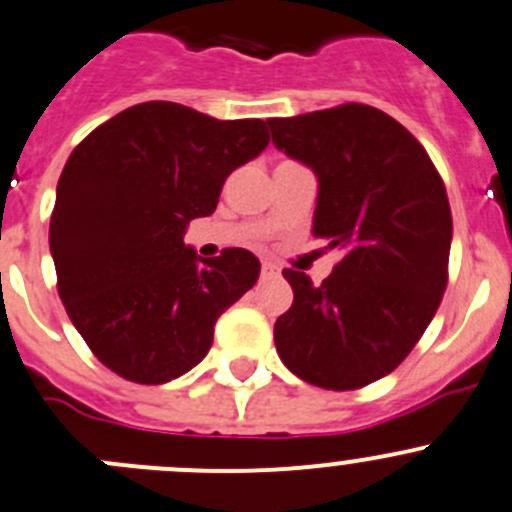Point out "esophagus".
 <instances>
[{"label": "esophagus", "instance_id": "34e87169", "mask_svg": "<svg viewBox=\"0 0 512 512\" xmlns=\"http://www.w3.org/2000/svg\"><path fill=\"white\" fill-rule=\"evenodd\" d=\"M261 274H264V276H279V266L271 264V261H264V264H261Z\"/></svg>", "mask_w": 512, "mask_h": 512}]
</instances>
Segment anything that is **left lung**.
I'll use <instances>...</instances> for the list:
<instances>
[{"mask_svg": "<svg viewBox=\"0 0 512 512\" xmlns=\"http://www.w3.org/2000/svg\"><path fill=\"white\" fill-rule=\"evenodd\" d=\"M271 140L319 180L314 233L344 253L321 286L284 271L294 304L274 324L304 382L357 389L387 377L430 326L447 286L452 216L415 135L377 107L266 120Z\"/></svg>", "mask_w": 512, "mask_h": 512, "instance_id": "obj_1", "label": "left lung"}]
</instances>
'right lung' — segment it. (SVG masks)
<instances>
[{
	"label": "right lung",
	"mask_w": 512,
	"mask_h": 512,
	"mask_svg": "<svg viewBox=\"0 0 512 512\" xmlns=\"http://www.w3.org/2000/svg\"><path fill=\"white\" fill-rule=\"evenodd\" d=\"M266 145L264 120H216L153 100L72 150L50 221L57 291L115 374L138 384L186 374L211 349L218 316L259 281L261 264L246 248L201 259L183 236Z\"/></svg>",
	"instance_id": "right-lung-1"
}]
</instances>
